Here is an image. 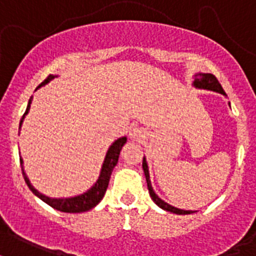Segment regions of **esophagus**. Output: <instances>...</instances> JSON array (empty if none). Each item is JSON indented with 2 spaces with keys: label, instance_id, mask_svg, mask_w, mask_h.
<instances>
[{
  "label": "esophagus",
  "instance_id": "34e87169",
  "mask_svg": "<svg viewBox=\"0 0 256 256\" xmlns=\"http://www.w3.org/2000/svg\"><path fill=\"white\" fill-rule=\"evenodd\" d=\"M146 136V132L142 130V128H134V130H130V140H142V138Z\"/></svg>",
  "mask_w": 256,
  "mask_h": 256
}]
</instances>
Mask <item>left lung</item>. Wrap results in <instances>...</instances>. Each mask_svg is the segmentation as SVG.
I'll list each match as a JSON object with an SVG mask.
<instances>
[{
  "label": "left lung",
  "mask_w": 256,
  "mask_h": 256,
  "mask_svg": "<svg viewBox=\"0 0 256 256\" xmlns=\"http://www.w3.org/2000/svg\"><path fill=\"white\" fill-rule=\"evenodd\" d=\"M192 85L198 89H207V90H214V92L222 93L223 96H227L226 92L222 88V85L219 84V81L214 74L211 73H196L195 76H194V82ZM230 104V102H228ZM142 170H144V175H146V186H148V191H150V196L152 198V200L155 202L158 206H159L160 208H163L164 211H168V212H174L178 214V215H188V214H194L196 211H191V210H180L176 208L171 204H168L167 202H164L163 199H160L159 196L156 195V192L154 191V188H152V184H150V170H148V163H146V156H144V159H142Z\"/></svg>",
  "instance_id": "left-lung-1"
}]
</instances>
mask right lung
I'll return each instance as SVG.
<instances>
[{
    "label": "right lung",
    "mask_w": 256,
    "mask_h": 256,
    "mask_svg": "<svg viewBox=\"0 0 256 256\" xmlns=\"http://www.w3.org/2000/svg\"><path fill=\"white\" fill-rule=\"evenodd\" d=\"M57 76H53V74H49L48 78L44 81L42 84H40L37 89H40L44 85H46L48 82H50L53 78H56ZM32 98L33 96L29 98V102H28L26 110H25V114H24L22 118H21V122H20V128L21 130V126H22L24 118L29 114V110H30V104H32ZM126 142V138H120L118 140H114L110 146L106 150V155L104 158V162H102V166H101L100 170V175L97 178V180L94 182L92 187L86 190L85 192L80 194V195L76 196H68V198H50V196H46L41 194L38 190H36L33 187V184L30 183V180L28 178L26 172L24 170V160L22 158H20V163H21V168H22V176L24 179H25V183L28 184V187L30 190L33 194H34L37 198L45 202L48 206H50L57 211H61V212H69V214H77V212H85V211H89V210H92L93 207H96L97 204L100 203L104 195H106V188H108V184H110V175H112V171H114V168L116 167V164L118 162V156H120V150L124 146V144Z\"/></svg>",
    "instance_id": "1"
}]
</instances>
